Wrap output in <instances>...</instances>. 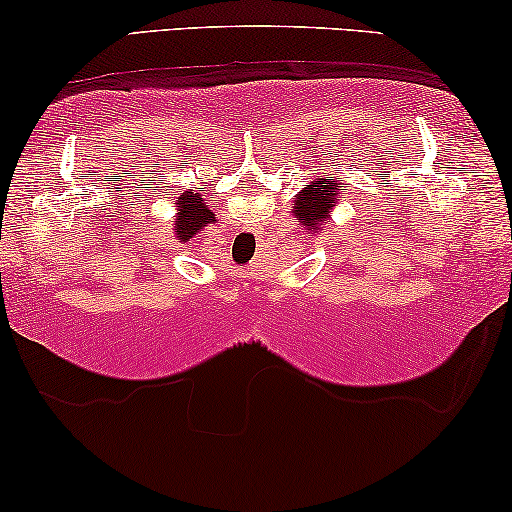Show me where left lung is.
<instances>
[{
  "label": "left lung",
  "instance_id": "1",
  "mask_svg": "<svg viewBox=\"0 0 512 512\" xmlns=\"http://www.w3.org/2000/svg\"><path fill=\"white\" fill-rule=\"evenodd\" d=\"M340 191L342 186L328 181V186H310V191H303V198L298 195L296 219L300 221V226H305L310 233H319L321 223L331 216L328 212H331Z\"/></svg>",
  "mask_w": 512,
  "mask_h": 512
}]
</instances>
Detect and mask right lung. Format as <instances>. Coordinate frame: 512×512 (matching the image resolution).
Returning a JSON list of instances; mask_svg holds the SVG:
<instances>
[{
    "label": "right lung",
    "instance_id": "obj_1",
    "mask_svg": "<svg viewBox=\"0 0 512 512\" xmlns=\"http://www.w3.org/2000/svg\"><path fill=\"white\" fill-rule=\"evenodd\" d=\"M177 205L179 209V216L177 221H174V233H177L179 240H191V237L198 233V230L205 226V223L214 221V214L209 212L207 205L198 198H179Z\"/></svg>",
    "mask_w": 512,
    "mask_h": 512
}]
</instances>
